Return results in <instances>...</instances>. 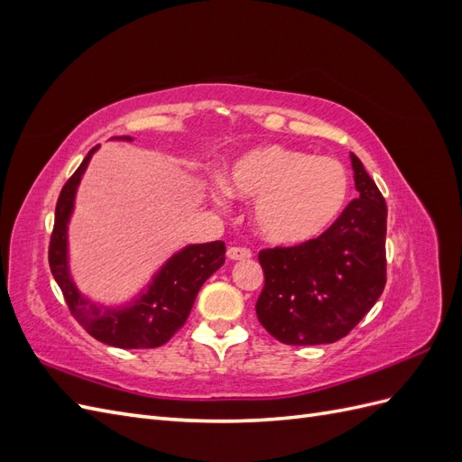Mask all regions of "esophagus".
<instances>
[{"label": "esophagus", "instance_id": "obj_1", "mask_svg": "<svg viewBox=\"0 0 462 462\" xmlns=\"http://www.w3.org/2000/svg\"><path fill=\"white\" fill-rule=\"evenodd\" d=\"M227 258L229 260H248V258H253V253H250V248H245V246H231L227 250Z\"/></svg>", "mask_w": 462, "mask_h": 462}]
</instances>
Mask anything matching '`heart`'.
<instances>
[{"label":"heart","instance_id":"1","mask_svg":"<svg viewBox=\"0 0 462 462\" xmlns=\"http://www.w3.org/2000/svg\"><path fill=\"white\" fill-rule=\"evenodd\" d=\"M236 199L254 200V226L265 241L299 246L339 219L351 194L345 165L285 146H262L236 160L226 177Z\"/></svg>","mask_w":462,"mask_h":462}]
</instances>
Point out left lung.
<instances>
[{
    "label": "left lung",
    "instance_id": "obj_1",
    "mask_svg": "<svg viewBox=\"0 0 462 462\" xmlns=\"http://www.w3.org/2000/svg\"><path fill=\"white\" fill-rule=\"evenodd\" d=\"M358 199L319 239L260 250V324L285 345L335 343L365 318L385 287L387 206L351 153Z\"/></svg>",
    "mask_w": 462,
    "mask_h": 462
}]
</instances>
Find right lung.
I'll return each mask as SVG.
<instances>
[{"instance_id":"right-lung-1","label":"right lung","mask_w":462,"mask_h":462,"mask_svg":"<svg viewBox=\"0 0 462 462\" xmlns=\"http://www.w3.org/2000/svg\"><path fill=\"white\" fill-rule=\"evenodd\" d=\"M131 143V136H116ZM94 146L79 170L61 189L55 206V223L50 239V270L58 282L69 310L94 339L117 348H156L170 341L185 326L190 309L206 279L226 262V243L189 245L167 260L152 277L150 285L133 302L117 306L96 304L77 289L69 272L67 227L71 219L77 189L85 175Z\"/></svg>"}]
</instances>
